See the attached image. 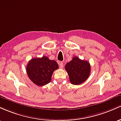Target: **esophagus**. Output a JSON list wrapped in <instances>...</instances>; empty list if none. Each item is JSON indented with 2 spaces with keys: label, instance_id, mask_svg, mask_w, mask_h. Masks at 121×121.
<instances>
[{
  "label": "esophagus",
  "instance_id": "esophagus-1",
  "mask_svg": "<svg viewBox=\"0 0 121 121\" xmlns=\"http://www.w3.org/2000/svg\"><path fill=\"white\" fill-rule=\"evenodd\" d=\"M59 67H60V69H63V62H59Z\"/></svg>",
  "mask_w": 121,
  "mask_h": 121
}]
</instances>
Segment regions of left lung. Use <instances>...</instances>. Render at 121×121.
I'll return each mask as SVG.
<instances>
[{"instance_id":"obj_1","label":"left lung","mask_w":121,"mask_h":121,"mask_svg":"<svg viewBox=\"0 0 121 121\" xmlns=\"http://www.w3.org/2000/svg\"><path fill=\"white\" fill-rule=\"evenodd\" d=\"M65 70L67 72L71 83L78 85L89 78L91 67L87 61L81 60L78 57L74 56L66 65Z\"/></svg>"}]
</instances>
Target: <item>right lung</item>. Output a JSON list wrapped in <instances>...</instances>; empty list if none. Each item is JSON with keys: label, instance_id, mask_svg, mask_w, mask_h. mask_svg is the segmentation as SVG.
Here are the masks:
<instances>
[{"label": "right lung", "instance_id": "1", "mask_svg": "<svg viewBox=\"0 0 121 121\" xmlns=\"http://www.w3.org/2000/svg\"><path fill=\"white\" fill-rule=\"evenodd\" d=\"M58 67L56 61L50 60L48 57L44 56L31 59L27 65L26 71L34 83L43 86L51 82L54 71Z\"/></svg>", "mask_w": 121, "mask_h": 121}]
</instances>
